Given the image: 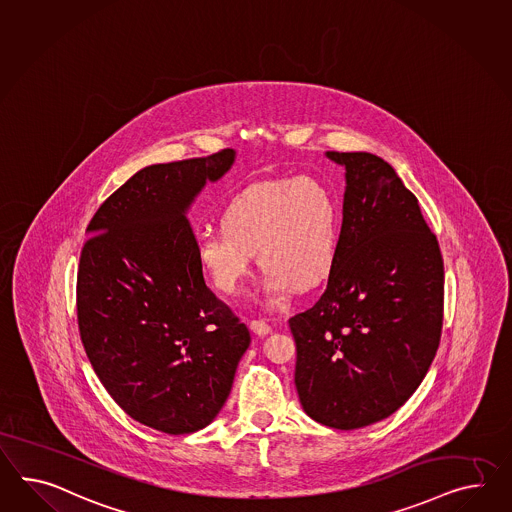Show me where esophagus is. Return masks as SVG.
Returning <instances> with one entry per match:
<instances>
[{
	"instance_id": "obj_1",
	"label": "esophagus",
	"mask_w": 512,
	"mask_h": 512,
	"mask_svg": "<svg viewBox=\"0 0 512 512\" xmlns=\"http://www.w3.org/2000/svg\"><path fill=\"white\" fill-rule=\"evenodd\" d=\"M249 327L250 330H252L254 334H258V336H267V334H271V332H273L271 325H269V323H265V321H260V319L250 321Z\"/></svg>"
}]
</instances>
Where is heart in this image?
Instances as JSON below:
<instances>
[{
  "instance_id": "b5f03b06",
  "label": "heart",
  "mask_w": 512,
  "mask_h": 512,
  "mask_svg": "<svg viewBox=\"0 0 512 512\" xmlns=\"http://www.w3.org/2000/svg\"><path fill=\"white\" fill-rule=\"evenodd\" d=\"M221 230L197 241L198 265L213 288L237 295L256 254L265 269L262 293L273 304L295 288L321 284L340 249L336 198L312 178L250 185L224 206Z\"/></svg>"
}]
</instances>
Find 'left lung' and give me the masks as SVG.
<instances>
[{
  "label": "left lung",
  "instance_id": "obj_1",
  "mask_svg": "<svg viewBox=\"0 0 512 512\" xmlns=\"http://www.w3.org/2000/svg\"><path fill=\"white\" fill-rule=\"evenodd\" d=\"M345 167L338 258L321 299L289 319L304 412L353 431L392 416L440 345L444 262L418 198L369 152H327Z\"/></svg>",
  "mask_w": 512,
  "mask_h": 512
}]
</instances>
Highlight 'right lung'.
<instances>
[{
  "instance_id": "1",
  "label": "right lung",
  "mask_w": 512,
  "mask_h": 512,
  "mask_svg": "<svg viewBox=\"0 0 512 512\" xmlns=\"http://www.w3.org/2000/svg\"><path fill=\"white\" fill-rule=\"evenodd\" d=\"M234 161L226 148L145 167L87 226L78 269L85 353L118 407L161 433L210 425L250 345L249 328L206 286L187 221L204 185Z\"/></svg>"
}]
</instances>
